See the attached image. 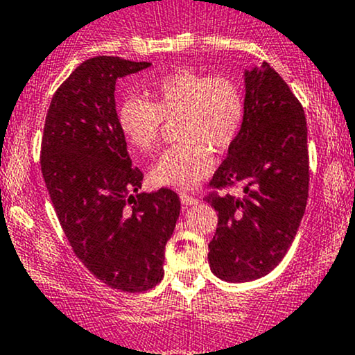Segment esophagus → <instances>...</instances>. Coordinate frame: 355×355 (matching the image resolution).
Returning a JSON list of instances; mask_svg holds the SVG:
<instances>
[{
    "instance_id": "1",
    "label": "esophagus",
    "mask_w": 355,
    "mask_h": 355,
    "mask_svg": "<svg viewBox=\"0 0 355 355\" xmlns=\"http://www.w3.org/2000/svg\"><path fill=\"white\" fill-rule=\"evenodd\" d=\"M181 202H182V206H191V205H198L199 199L194 198V196H191V194L182 193L181 194Z\"/></svg>"
}]
</instances>
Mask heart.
Instances as JSON below:
<instances>
[{"mask_svg": "<svg viewBox=\"0 0 355 355\" xmlns=\"http://www.w3.org/2000/svg\"><path fill=\"white\" fill-rule=\"evenodd\" d=\"M150 102L127 97L117 110L125 141L139 153L157 146L164 121L176 119L178 146L164 150L150 169L156 186L191 189L211 173L214 150L236 141L245 119V98L236 82L225 75L181 69L162 75L149 89Z\"/></svg>", "mask_w": 355, "mask_h": 355, "instance_id": "1", "label": "heart"}]
</instances>
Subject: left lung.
Segmentation results:
<instances>
[{
  "instance_id": "8db88e82",
  "label": "left lung",
  "mask_w": 355,
  "mask_h": 355,
  "mask_svg": "<svg viewBox=\"0 0 355 355\" xmlns=\"http://www.w3.org/2000/svg\"><path fill=\"white\" fill-rule=\"evenodd\" d=\"M240 184V198L213 193L218 213L211 272L231 284L265 277L295 238L309 198L304 109L268 63L245 70V119L211 188Z\"/></svg>"
}]
</instances>
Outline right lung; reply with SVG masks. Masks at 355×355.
I'll return each mask as SVG.
<instances>
[{"instance_id":"1","label":"right lung","mask_w":355,"mask_h":355,"mask_svg":"<svg viewBox=\"0 0 355 355\" xmlns=\"http://www.w3.org/2000/svg\"><path fill=\"white\" fill-rule=\"evenodd\" d=\"M147 67L119 57L80 63L51 98L40 159L73 253L103 284L130 293L162 280L181 211L174 191L139 193L144 176L117 124L115 82Z\"/></svg>"}]
</instances>
